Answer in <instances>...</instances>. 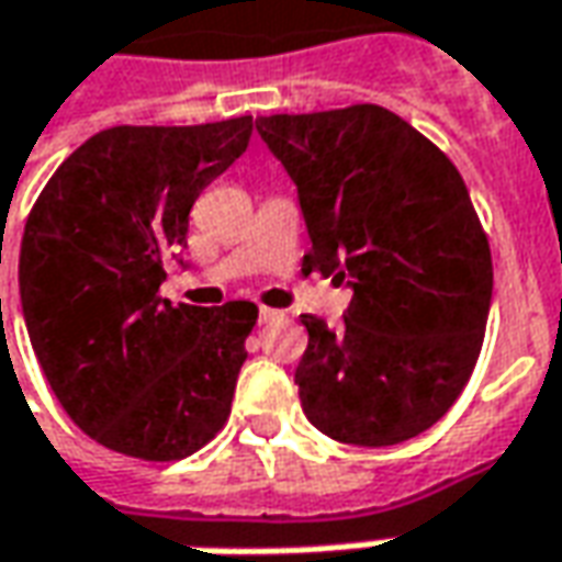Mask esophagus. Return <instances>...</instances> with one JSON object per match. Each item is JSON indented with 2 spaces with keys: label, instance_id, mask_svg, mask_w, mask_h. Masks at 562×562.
I'll list each match as a JSON object with an SVG mask.
<instances>
[{
  "label": "esophagus",
  "instance_id": "obj_1",
  "mask_svg": "<svg viewBox=\"0 0 562 562\" xmlns=\"http://www.w3.org/2000/svg\"><path fill=\"white\" fill-rule=\"evenodd\" d=\"M281 318V312L278 308H259V325H269V322H278Z\"/></svg>",
  "mask_w": 562,
  "mask_h": 562
}]
</instances>
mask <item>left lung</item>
<instances>
[{
  "instance_id": "1",
  "label": "left lung",
  "mask_w": 562,
  "mask_h": 562,
  "mask_svg": "<svg viewBox=\"0 0 562 562\" xmlns=\"http://www.w3.org/2000/svg\"><path fill=\"white\" fill-rule=\"evenodd\" d=\"M296 184L306 272L352 288L342 325L300 315V405L349 446L405 442L454 405L483 349L492 254L454 164L386 108L259 116Z\"/></svg>"
}]
</instances>
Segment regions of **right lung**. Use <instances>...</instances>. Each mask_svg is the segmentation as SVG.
Returning a JSON list of instances; mask_svg holds the SVG:
<instances>
[{
  "label": "right lung",
  "instance_id": "right-lung-1",
  "mask_svg": "<svg viewBox=\"0 0 562 562\" xmlns=\"http://www.w3.org/2000/svg\"><path fill=\"white\" fill-rule=\"evenodd\" d=\"M250 132L254 116L98 132L26 216V334L64 412L104 448L179 461L232 414L256 306H172L157 290L169 256L182 262L191 206Z\"/></svg>",
  "mask_w": 562,
  "mask_h": 562
}]
</instances>
